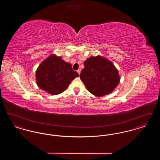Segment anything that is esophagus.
I'll use <instances>...</instances> for the list:
<instances>
[{
  "label": "esophagus",
  "mask_w": 160,
  "mask_h": 160,
  "mask_svg": "<svg viewBox=\"0 0 160 160\" xmlns=\"http://www.w3.org/2000/svg\"><path fill=\"white\" fill-rule=\"evenodd\" d=\"M77 72L78 73V74L80 75V72H81V69H78L77 71Z\"/></svg>",
  "instance_id": "obj_1"
}]
</instances>
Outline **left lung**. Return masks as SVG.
Wrapping results in <instances>:
<instances>
[{"mask_svg": "<svg viewBox=\"0 0 160 160\" xmlns=\"http://www.w3.org/2000/svg\"><path fill=\"white\" fill-rule=\"evenodd\" d=\"M84 65L80 77L87 90L95 96L110 93L120 82L118 69L106 58L91 56L84 62Z\"/></svg>", "mask_w": 160, "mask_h": 160, "instance_id": "obj_1", "label": "left lung"}]
</instances>
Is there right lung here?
<instances>
[{"mask_svg":"<svg viewBox=\"0 0 160 160\" xmlns=\"http://www.w3.org/2000/svg\"><path fill=\"white\" fill-rule=\"evenodd\" d=\"M78 76L71 64L55 54L42 61L36 71L38 87L51 95H58L65 91L72 80Z\"/></svg>","mask_w":160,"mask_h":160,"instance_id":"add662e5","label":"right lung"}]
</instances>
